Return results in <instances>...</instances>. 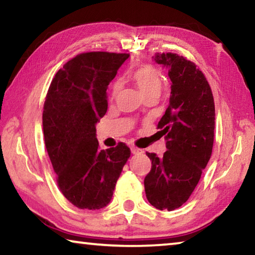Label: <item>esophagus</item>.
<instances>
[{"instance_id":"esophagus-1","label":"esophagus","mask_w":255,"mask_h":255,"mask_svg":"<svg viewBox=\"0 0 255 255\" xmlns=\"http://www.w3.org/2000/svg\"><path fill=\"white\" fill-rule=\"evenodd\" d=\"M130 150H131V154H140V153H143V150L139 149V148H137V147H131Z\"/></svg>"}]
</instances>
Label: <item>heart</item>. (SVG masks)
I'll return each instance as SVG.
<instances>
[{
	"label": "heart",
	"instance_id": "heart-1",
	"mask_svg": "<svg viewBox=\"0 0 255 255\" xmlns=\"http://www.w3.org/2000/svg\"><path fill=\"white\" fill-rule=\"evenodd\" d=\"M132 77L144 98L148 96L158 97L161 94L163 88V77L161 73L155 67L150 65L141 66L133 73ZM122 88V83L116 82L114 86H112V97L117 96Z\"/></svg>",
	"mask_w": 255,
	"mask_h": 255
}]
</instances>
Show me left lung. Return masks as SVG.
<instances>
[{"mask_svg":"<svg viewBox=\"0 0 255 255\" xmlns=\"http://www.w3.org/2000/svg\"><path fill=\"white\" fill-rule=\"evenodd\" d=\"M153 59L169 72L171 96L157 125L166 152L161 157L147 153L152 169L144 185L150 205L171 211L189 199L210 159L215 103L208 82L195 64L172 53H157Z\"/></svg>","mask_w":255,"mask_h":255,"instance_id":"1","label":"left lung"}]
</instances>
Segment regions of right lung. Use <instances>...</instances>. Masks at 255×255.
<instances>
[{"mask_svg": "<svg viewBox=\"0 0 255 255\" xmlns=\"http://www.w3.org/2000/svg\"><path fill=\"white\" fill-rule=\"evenodd\" d=\"M128 54L77 55L56 73L42 112L47 153L64 197L80 209L109 204L130 156L124 143L100 149L96 125L108 109L107 90Z\"/></svg>", "mask_w": 255, "mask_h": 255, "instance_id": "right-lung-1", "label": "right lung"}]
</instances>
